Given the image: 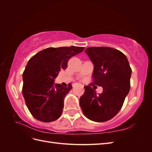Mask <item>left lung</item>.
Instances as JSON below:
<instances>
[{"label": "left lung", "instance_id": "obj_1", "mask_svg": "<svg viewBox=\"0 0 152 152\" xmlns=\"http://www.w3.org/2000/svg\"><path fill=\"white\" fill-rule=\"evenodd\" d=\"M84 52L94 65L93 84L102 86L103 91L97 94L91 86H84L80 106L90 120L108 121L120 111L129 92L131 68L126 55L115 49L93 47Z\"/></svg>", "mask_w": 152, "mask_h": 152}]
</instances>
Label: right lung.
<instances>
[{
    "instance_id": "right-lung-1",
    "label": "right lung",
    "mask_w": 152,
    "mask_h": 152,
    "mask_svg": "<svg viewBox=\"0 0 152 152\" xmlns=\"http://www.w3.org/2000/svg\"><path fill=\"white\" fill-rule=\"evenodd\" d=\"M83 47L49 48L37 53L28 61L23 73L22 93L27 108L37 120L50 122L61 116L64 99L72 88L55 84L61 69L70 58L82 52Z\"/></svg>"
}]
</instances>
